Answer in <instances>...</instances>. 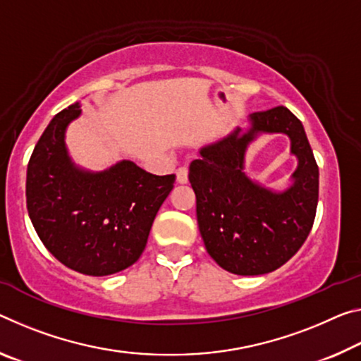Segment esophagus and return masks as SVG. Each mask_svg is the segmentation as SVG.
<instances>
[{
	"label": "esophagus",
	"mask_w": 361,
	"mask_h": 361,
	"mask_svg": "<svg viewBox=\"0 0 361 361\" xmlns=\"http://www.w3.org/2000/svg\"><path fill=\"white\" fill-rule=\"evenodd\" d=\"M176 181H178L180 185H186L188 183V169L186 167H181L176 170Z\"/></svg>",
	"instance_id": "obj_1"
}]
</instances>
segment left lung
<instances>
[{
    "mask_svg": "<svg viewBox=\"0 0 361 361\" xmlns=\"http://www.w3.org/2000/svg\"><path fill=\"white\" fill-rule=\"evenodd\" d=\"M249 128H236L204 146L190 165L196 215L205 249L223 270L255 276L274 271L302 247L318 205V165L304 125L288 107L249 116ZM260 133H284L298 157L293 185L271 192L243 171L247 146Z\"/></svg>",
    "mask_w": 361,
    "mask_h": 361,
    "instance_id": "1",
    "label": "left lung"
}]
</instances>
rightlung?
I'll return each instance as SVG.
<instances>
[{"mask_svg": "<svg viewBox=\"0 0 361 361\" xmlns=\"http://www.w3.org/2000/svg\"><path fill=\"white\" fill-rule=\"evenodd\" d=\"M78 102L56 114L27 167V210L51 254L78 273L107 276L140 259L175 175H152L131 160L102 171L77 167L66 130Z\"/></svg>", "mask_w": 361, "mask_h": 361, "instance_id": "1", "label": "right lung"}]
</instances>
